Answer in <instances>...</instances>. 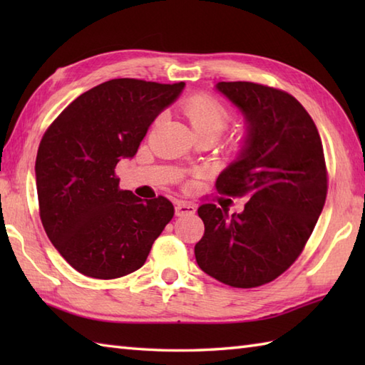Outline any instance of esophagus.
Masks as SVG:
<instances>
[{
    "mask_svg": "<svg viewBox=\"0 0 365 365\" xmlns=\"http://www.w3.org/2000/svg\"><path fill=\"white\" fill-rule=\"evenodd\" d=\"M196 213V205L190 202H180L175 204V215L177 216H185V215H195Z\"/></svg>",
    "mask_w": 365,
    "mask_h": 365,
    "instance_id": "esophagus-1",
    "label": "esophagus"
}]
</instances>
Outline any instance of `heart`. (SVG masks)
I'll use <instances>...</instances> for the list:
<instances>
[{"mask_svg": "<svg viewBox=\"0 0 365 365\" xmlns=\"http://www.w3.org/2000/svg\"><path fill=\"white\" fill-rule=\"evenodd\" d=\"M182 111L188 118L197 138L212 136L216 139L227 128L232 119V114L226 105H222L220 100L205 94L188 97L182 103ZM160 120L161 115L157 119V123ZM245 141L246 133L238 135L235 138V145H242Z\"/></svg>", "mask_w": 365, "mask_h": 365, "instance_id": "obj_1", "label": "heart"}]
</instances>
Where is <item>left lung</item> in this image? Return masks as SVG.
I'll return each instance as SVG.
<instances>
[{
	"instance_id": "obj_1",
	"label": "left lung",
	"mask_w": 365,
	"mask_h": 365,
	"mask_svg": "<svg viewBox=\"0 0 365 365\" xmlns=\"http://www.w3.org/2000/svg\"><path fill=\"white\" fill-rule=\"evenodd\" d=\"M216 89L243 113L247 136L215 187L250 199L232 216L215 204L197 208L205 232L196 262L216 281L252 289L274 281L304 250L327 200V163L312 118L289 92L250 81Z\"/></svg>"
}]
</instances>
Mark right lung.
Returning <instances> with one entry per match:
<instances>
[{
	"label": "right lung",
	"mask_w": 365,
	"mask_h": 365,
	"mask_svg": "<svg viewBox=\"0 0 365 365\" xmlns=\"http://www.w3.org/2000/svg\"><path fill=\"white\" fill-rule=\"evenodd\" d=\"M185 83L115 78L76 97L46 128L36 158L38 215L78 273L115 279L139 269L174 205L119 188L115 166L135 157L155 118Z\"/></svg>",
	"instance_id": "obj_1"
}]
</instances>
